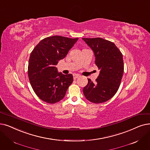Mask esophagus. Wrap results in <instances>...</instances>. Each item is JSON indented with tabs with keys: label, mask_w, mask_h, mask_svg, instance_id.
Returning a JSON list of instances; mask_svg holds the SVG:
<instances>
[{
	"label": "esophagus",
	"mask_w": 150,
	"mask_h": 150,
	"mask_svg": "<svg viewBox=\"0 0 150 150\" xmlns=\"http://www.w3.org/2000/svg\"><path fill=\"white\" fill-rule=\"evenodd\" d=\"M73 76H74V79H77V78L80 77V75H79V74H74Z\"/></svg>",
	"instance_id": "obj_1"
}]
</instances>
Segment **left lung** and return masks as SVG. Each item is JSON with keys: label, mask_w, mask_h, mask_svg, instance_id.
Wrapping results in <instances>:
<instances>
[{"label": "left lung", "mask_w": 150, "mask_h": 150, "mask_svg": "<svg viewBox=\"0 0 150 150\" xmlns=\"http://www.w3.org/2000/svg\"><path fill=\"white\" fill-rule=\"evenodd\" d=\"M93 50L96 57L95 64L100 74L93 83L83 88L86 98L95 103L105 102L115 96L121 84L124 72L122 54L114 43L102 38H83Z\"/></svg>", "instance_id": "1"}]
</instances>
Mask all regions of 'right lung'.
<instances>
[{
  "mask_svg": "<svg viewBox=\"0 0 150 150\" xmlns=\"http://www.w3.org/2000/svg\"><path fill=\"white\" fill-rule=\"evenodd\" d=\"M78 39L58 35L47 37L31 52L29 79L35 93L43 101L55 103L61 100L72 83L73 75L57 72L56 65L66 57Z\"/></svg>",
  "mask_w": 150,
  "mask_h": 150,
  "instance_id": "1",
  "label": "right lung"
}]
</instances>
